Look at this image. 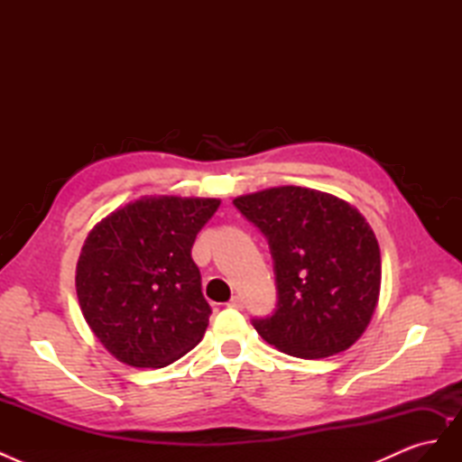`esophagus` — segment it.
I'll return each instance as SVG.
<instances>
[{
	"mask_svg": "<svg viewBox=\"0 0 462 462\" xmlns=\"http://www.w3.org/2000/svg\"><path fill=\"white\" fill-rule=\"evenodd\" d=\"M227 306H231V309L241 310V309H245V300H243V297H241V295H235V297L229 300V304H227Z\"/></svg>",
	"mask_w": 462,
	"mask_h": 462,
	"instance_id": "1",
	"label": "esophagus"
}]
</instances>
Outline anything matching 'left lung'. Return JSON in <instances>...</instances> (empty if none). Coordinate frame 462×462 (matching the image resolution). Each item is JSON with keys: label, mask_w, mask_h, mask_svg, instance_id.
<instances>
[{"label": "left lung", "mask_w": 462, "mask_h": 462, "mask_svg": "<svg viewBox=\"0 0 462 462\" xmlns=\"http://www.w3.org/2000/svg\"><path fill=\"white\" fill-rule=\"evenodd\" d=\"M263 233L273 258L277 304L254 329L279 351L326 358L368 328L380 299L377 239L355 206L304 187H273L233 200Z\"/></svg>", "instance_id": "left-lung-1"}]
</instances>
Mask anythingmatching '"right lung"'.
<instances>
[{
    "instance_id": "add662e5",
    "label": "right lung",
    "mask_w": 462,
    "mask_h": 462,
    "mask_svg": "<svg viewBox=\"0 0 462 462\" xmlns=\"http://www.w3.org/2000/svg\"><path fill=\"white\" fill-rule=\"evenodd\" d=\"M217 199L144 197L96 223L77 262L82 316L107 351L163 368L204 337L209 314L190 250Z\"/></svg>"
}]
</instances>
